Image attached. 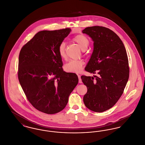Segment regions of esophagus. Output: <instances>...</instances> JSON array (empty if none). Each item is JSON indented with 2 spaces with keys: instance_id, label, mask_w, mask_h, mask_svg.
Segmentation results:
<instances>
[{
  "instance_id": "esophagus-1",
  "label": "esophagus",
  "mask_w": 145,
  "mask_h": 145,
  "mask_svg": "<svg viewBox=\"0 0 145 145\" xmlns=\"http://www.w3.org/2000/svg\"><path fill=\"white\" fill-rule=\"evenodd\" d=\"M78 79H79V83H82V79H81L80 75H78Z\"/></svg>"
}]
</instances>
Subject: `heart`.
<instances>
[{
	"instance_id": "b5f03b06",
	"label": "heart",
	"mask_w": 145,
	"mask_h": 145,
	"mask_svg": "<svg viewBox=\"0 0 145 145\" xmlns=\"http://www.w3.org/2000/svg\"><path fill=\"white\" fill-rule=\"evenodd\" d=\"M73 41L76 42L83 50H85L88 48L90 44L89 39L83 34L77 35L73 38ZM58 53L60 56L65 59L66 57V44L64 42H61L58 46ZM84 62L82 60H72L66 63L64 66V69L71 73H79L83 67Z\"/></svg>"
}]
</instances>
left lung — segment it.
<instances>
[{
  "mask_svg": "<svg viewBox=\"0 0 145 145\" xmlns=\"http://www.w3.org/2000/svg\"><path fill=\"white\" fill-rule=\"evenodd\" d=\"M84 34L93 41V51L85 70L99 76H82L88 88L83 97L91 110L102 112L112 108L121 97L129 76L128 56L124 44L116 34L100 26L87 27Z\"/></svg>",
  "mask_w": 145,
  "mask_h": 145,
  "instance_id": "1",
  "label": "left lung"
}]
</instances>
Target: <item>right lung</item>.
Wrapping results in <instances>:
<instances>
[{"instance_id": "1", "label": "right lung", "mask_w": 145, "mask_h": 145, "mask_svg": "<svg viewBox=\"0 0 145 145\" xmlns=\"http://www.w3.org/2000/svg\"><path fill=\"white\" fill-rule=\"evenodd\" d=\"M70 28L37 33L21 49L18 78L26 97L35 109L47 114L62 110L78 83L76 73L62 69L58 46Z\"/></svg>"}]
</instances>
